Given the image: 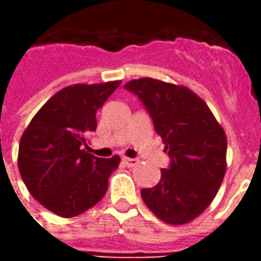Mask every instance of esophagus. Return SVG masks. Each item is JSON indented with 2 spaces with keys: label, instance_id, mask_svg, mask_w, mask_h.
I'll return each mask as SVG.
<instances>
[{
  "label": "esophagus",
  "instance_id": "34e87169",
  "mask_svg": "<svg viewBox=\"0 0 261 261\" xmlns=\"http://www.w3.org/2000/svg\"><path fill=\"white\" fill-rule=\"evenodd\" d=\"M121 161H123V164H124L125 166H128V168H133V166H136V165L138 164V161H137V159L127 158V156H123Z\"/></svg>",
  "mask_w": 261,
  "mask_h": 261
}]
</instances>
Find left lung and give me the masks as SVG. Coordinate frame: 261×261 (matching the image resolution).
<instances>
[{"instance_id":"8db88e82","label":"left lung","mask_w":261,"mask_h":261,"mask_svg":"<svg viewBox=\"0 0 261 261\" xmlns=\"http://www.w3.org/2000/svg\"><path fill=\"white\" fill-rule=\"evenodd\" d=\"M124 88L141 99L170 156L158 185L141 190L142 200L166 224H189L207 210L224 180V128L207 103L186 86L140 78Z\"/></svg>"}]
</instances>
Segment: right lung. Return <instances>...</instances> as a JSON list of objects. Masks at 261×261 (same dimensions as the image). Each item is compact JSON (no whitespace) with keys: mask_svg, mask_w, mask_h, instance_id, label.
Here are the masks:
<instances>
[{"mask_svg":"<svg viewBox=\"0 0 261 261\" xmlns=\"http://www.w3.org/2000/svg\"><path fill=\"white\" fill-rule=\"evenodd\" d=\"M121 81L75 84L43 105L20 137L18 168L28 190L43 207L72 218L100 201L120 164L84 149L96 130V112Z\"/></svg>","mask_w":261,"mask_h":261,"instance_id":"right-lung-1","label":"right lung"}]
</instances>
